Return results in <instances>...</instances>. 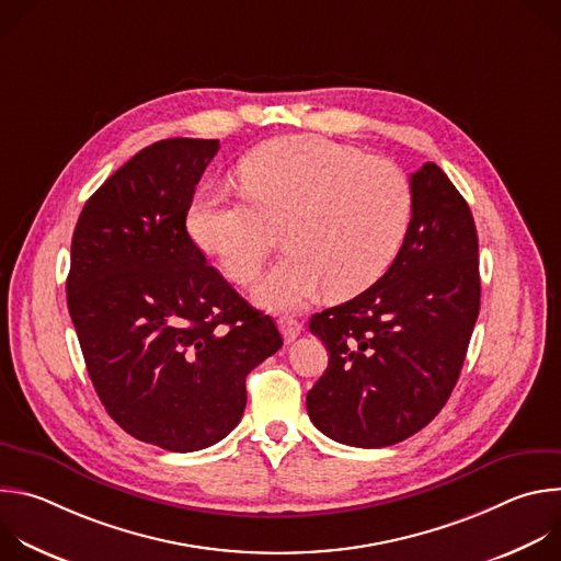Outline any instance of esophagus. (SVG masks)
I'll return each instance as SVG.
<instances>
[{
    "mask_svg": "<svg viewBox=\"0 0 561 561\" xmlns=\"http://www.w3.org/2000/svg\"><path fill=\"white\" fill-rule=\"evenodd\" d=\"M277 324H279V331H282V335H284V342H286V344L295 342V340L299 337V333L304 331L301 324L297 322V319H293V317H279Z\"/></svg>",
    "mask_w": 561,
    "mask_h": 561,
    "instance_id": "obj_1",
    "label": "esophagus"
}]
</instances>
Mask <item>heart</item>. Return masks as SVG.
<instances>
[{"instance_id": "1", "label": "heart", "mask_w": 561, "mask_h": 561, "mask_svg": "<svg viewBox=\"0 0 561 561\" xmlns=\"http://www.w3.org/2000/svg\"><path fill=\"white\" fill-rule=\"evenodd\" d=\"M247 197L199 188L186 228L202 253L239 284L251 282L284 228L288 251L253 288L271 310H297L324 290L348 299L370 288L402 249L413 188L388 159L324 137H279L239 164Z\"/></svg>"}]
</instances>
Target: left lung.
I'll return each instance as SVG.
<instances>
[{
    "label": "left lung",
    "mask_w": 561,
    "mask_h": 561,
    "mask_svg": "<svg viewBox=\"0 0 561 561\" xmlns=\"http://www.w3.org/2000/svg\"><path fill=\"white\" fill-rule=\"evenodd\" d=\"M411 226L390 268L308 322L331 353L306 394L308 417L340 444L381 448L431 424L457 383L479 314V247L466 199L433 162L411 175Z\"/></svg>",
    "instance_id": "1"
}]
</instances>
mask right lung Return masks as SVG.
Returning a JSON list of instances; mask_svg holds the SVG:
<instances>
[{
	"mask_svg": "<svg viewBox=\"0 0 561 561\" xmlns=\"http://www.w3.org/2000/svg\"><path fill=\"white\" fill-rule=\"evenodd\" d=\"M217 139L173 137L139 150L84 204L66 297L106 413L135 439L191 453L244 415L247 375L282 348L186 230Z\"/></svg>",
	"mask_w": 561,
	"mask_h": 561,
	"instance_id": "1",
	"label": "right lung"
}]
</instances>
